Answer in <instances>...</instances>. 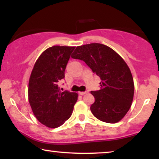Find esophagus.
I'll return each mask as SVG.
<instances>
[{"mask_svg":"<svg viewBox=\"0 0 159 159\" xmlns=\"http://www.w3.org/2000/svg\"><path fill=\"white\" fill-rule=\"evenodd\" d=\"M87 93V92H79V94L80 95H85V94H86Z\"/></svg>","mask_w":159,"mask_h":159,"instance_id":"obj_1","label":"esophagus"}]
</instances>
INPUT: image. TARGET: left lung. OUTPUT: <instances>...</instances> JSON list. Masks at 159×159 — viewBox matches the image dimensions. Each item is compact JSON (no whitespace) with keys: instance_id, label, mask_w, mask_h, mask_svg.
<instances>
[{"instance_id":"8db88e82","label":"left lung","mask_w":159,"mask_h":159,"mask_svg":"<svg viewBox=\"0 0 159 159\" xmlns=\"http://www.w3.org/2000/svg\"><path fill=\"white\" fill-rule=\"evenodd\" d=\"M71 57L85 61L102 80L100 90L90 92L95 98L90 107L93 114L103 122L120 121L130 109L134 96L133 78L125 61L100 43L78 46Z\"/></svg>"}]
</instances>
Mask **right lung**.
Listing matches in <instances>:
<instances>
[{
  "label": "right lung",
  "mask_w": 159,
  "mask_h": 159,
  "mask_svg": "<svg viewBox=\"0 0 159 159\" xmlns=\"http://www.w3.org/2000/svg\"><path fill=\"white\" fill-rule=\"evenodd\" d=\"M74 49L59 45L48 48L38 58L31 71L29 104L38 120L48 128L60 127L68 120L77 101L78 93L61 91L58 86Z\"/></svg>",
  "instance_id": "obj_1"
}]
</instances>
